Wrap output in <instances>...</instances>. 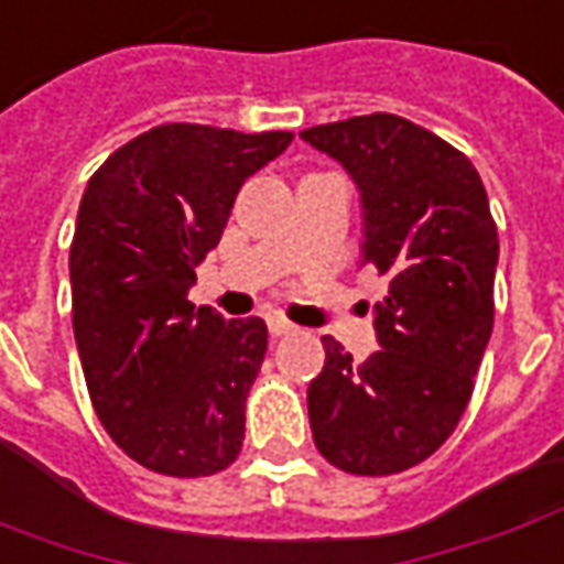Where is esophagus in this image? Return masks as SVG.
Masks as SVG:
<instances>
[{"label":"esophagus","mask_w":564,"mask_h":564,"mask_svg":"<svg viewBox=\"0 0 564 564\" xmlns=\"http://www.w3.org/2000/svg\"><path fill=\"white\" fill-rule=\"evenodd\" d=\"M268 333H271V336H293L296 327H293L290 321L278 317V314H268Z\"/></svg>","instance_id":"34e87169"}]
</instances>
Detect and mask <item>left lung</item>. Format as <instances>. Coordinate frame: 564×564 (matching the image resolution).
Masks as SVG:
<instances>
[{"label": "left lung", "mask_w": 564, "mask_h": 564, "mask_svg": "<svg viewBox=\"0 0 564 564\" xmlns=\"http://www.w3.org/2000/svg\"><path fill=\"white\" fill-rule=\"evenodd\" d=\"M302 138L361 191L364 265L389 293L364 364L324 336L308 386L321 457L351 475H394L432 457L473 398L494 327L497 225L466 153L394 113L312 126Z\"/></svg>", "instance_id": "left-lung-1"}]
</instances>
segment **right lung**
Returning a JSON list of instances; mask_svg holds the SVG:
<instances>
[{
  "instance_id": "obj_1",
  "label": "right lung",
  "mask_w": 564,
  "mask_h": 564,
  "mask_svg": "<svg viewBox=\"0 0 564 564\" xmlns=\"http://www.w3.org/2000/svg\"><path fill=\"white\" fill-rule=\"evenodd\" d=\"M290 141L293 132L166 122L110 153L83 194L73 336L101 426L151 473L200 478L240 454L268 327L194 308L187 290L240 185Z\"/></svg>"
}]
</instances>
